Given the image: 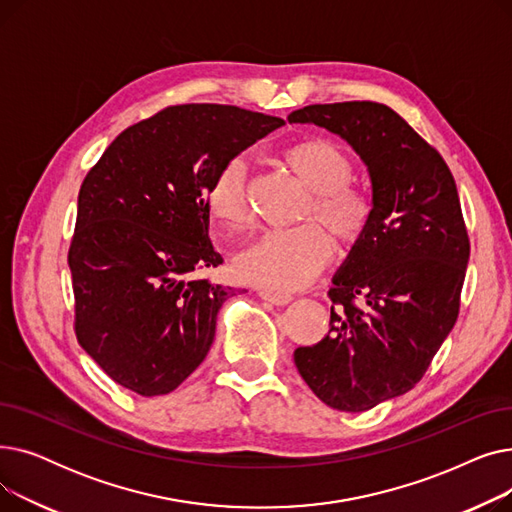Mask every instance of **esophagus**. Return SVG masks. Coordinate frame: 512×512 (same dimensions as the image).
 I'll return each instance as SVG.
<instances>
[{
  "label": "esophagus",
  "instance_id": "1",
  "mask_svg": "<svg viewBox=\"0 0 512 512\" xmlns=\"http://www.w3.org/2000/svg\"><path fill=\"white\" fill-rule=\"evenodd\" d=\"M259 297H261L263 301H267V303L278 305V307L292 301L290 294H286V292H276V290H267V288H261V290H259Z\"/></svg>",
  "mask_w": 512,
  "mask_h": 512
}]
</instances>
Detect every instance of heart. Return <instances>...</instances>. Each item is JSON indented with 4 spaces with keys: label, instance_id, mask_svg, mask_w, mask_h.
<instances>
[{
    "label": "heart",
    "instance_id": "1",
    "mask_svg": "<svg viewBox=\"0 0 512 512\" xmlns=\"http://www.w3.org/2000/svg\"><path fill=\"white\" fill-rule=\"evenodd\" d=\"M286 168L311 191L303 220L326 224L342 245H355L371 222L373 203L361 186L348 182L353 164L332 141L307 139L282 151ZM207 209L226 228L249 220L247 161L230 157L213 176ZM317 222L263 232L236 257L238 276L255 286L290 292L313 282L334 255L332 236Z\"/></svg>",
    "mask_w": 512,
    "mask_h": 512
}]
</instances>
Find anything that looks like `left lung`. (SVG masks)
Listing matches in <instances>:
<instances>
[{
  "instance_id": "1",
  "label": "left lung",
  "mask_w": 512,
  "mask_h": 512,
  "mask_svg": "<svg viewBox=\"0 0 512 512\" xmlns=\"http://www.w3.org/2000/svg\"><path fill=\"white\" fill-rule=\"evenodd\" d=\"M288 122L328 128L365 161L371 222L334 276L330 332L294 351L313 394L344 413L415 388L461 307L469 236L442 155L384 103H315Z\"/></svg>"
}]
</instances>
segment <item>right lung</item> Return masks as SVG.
<instances>
[{
    "instance_id": "1",
    "label": "right lung",
    "mask_w": 512,
    "mask_h": 512,
    "mask_svg": "<svg viewBox=\"0 0 512 512\" xmlns=\"http://www.w3.org/2000/svg\"><path fill=\"white\" fill-rule=\"evenodd\" d=\"M282 124L236 105H170L120 132L89 170L68 251L74 332L116 384L168 394L207 357L232 294L193 276L224 261L209 240V184Z\"/></svg>"
}]
</instances>
